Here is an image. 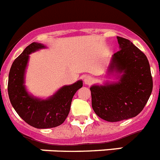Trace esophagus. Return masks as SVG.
I'll use <instances>...</instances> for the list:
<instances>
[{
    "instance_id": "esophagus-1",
    "label": "esophagus",
    "mask_w": 160,
    "mask_h": 160,
    "mask_svg": "<svg viewBox=\"0 0 160 160\" xmlns=\"http://www.w3.org/2000/svg\"><path fill=\"white\" fill-rule=\"evenodd\" d=\"M84 84H88V85H90V84L92 83L93 80L92 78L90 76H86L84 79Z\"/></svg>"
}]
</instances>
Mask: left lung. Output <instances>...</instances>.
<instances>
[{
	"instance_id": "left-lung-1",
	"label": "left lung",
	"mask_w": 160,
	"mask_h": 160,
	"mask_svg": "<svg viewBox=\"0 0 160 160\" xmlns=\"http://www.w3.org/2000/svg\"><path fill=\"white\" fill-rule=\"evenodd\" d=\"M120 50L113 54L109 71L123 72L119 82L92 86V106L98 117L110 122L137 116L152 92L153 80L147 56L130 40L117 37Z\"/></svg>"
}]
</instances>
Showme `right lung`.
<instances>
[{
	"label": "right lung",
	"mask_w": 160,
	"mask_h": 160,
	"mask_svg": "<svg viewBox=\"0 0 160 160\" xmlns=\"http://www.w3.org/2000/svg\"><path fill=\"white\" fill-rule=\"evenodd\" d=\"M42 44L32 42L26 47L11 66L8 81L10 102L18 114L30 126L38 129L56 127L68 115L72 97L83 86L81 80L64 86L48 100L41 101L29 95L24 87V73L29 55L43 48Z\"/></svg>",
	"instance_id": "1"
}]
</instances>
